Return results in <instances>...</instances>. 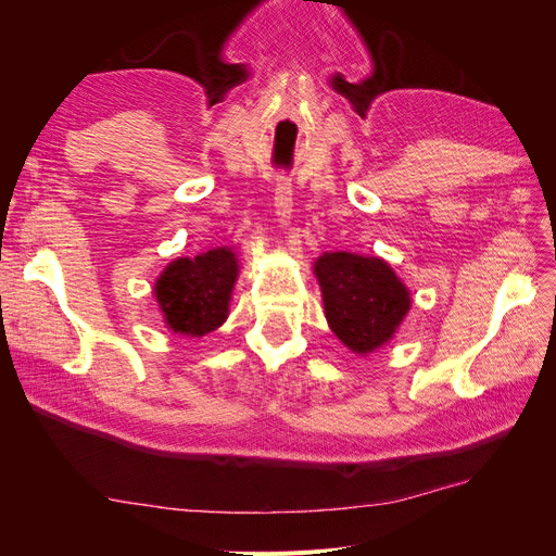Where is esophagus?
Wrapping results in <instances>:
<instances>
[{
    "label": "esophagus",
    "instance_id": "esophagus-1",
    "mask_svg": "<svg viewBox=\"0 0 556 556\" xmlns=\"http://www.w3.org/2000/svg\"><path fill=\"white\" fill-rule=\"evenodd\" d=\"M274 206L278 220L288 225L292 217V180L288 174H278L276 188H274Z\"/></svg>",
    "mask_w": 556,
    "mask_h": 556
}]
</instances>
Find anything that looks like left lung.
I'll use <instances>...</instances> for the list:
<instances>
[{"label":"left lung","mask_w":556,"mask_h":556,"mask_svg":"<svg viewBox=\"0 0 556 556\" xmlns=\"http://www.w3.org/2000/svg\"><path fill=\"white\" fill-rule=\"evenodd\" d=\"M331 331L355 352H371L392 339L410 308L408 290L378 257L327 252L315 262Z\"/></svg>","instance_id":"left-lung-1"}]
</instances>
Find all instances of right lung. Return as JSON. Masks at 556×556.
<instances>
[{
	"mask_svg": "<svg viewBox=\"0 0 556 556\" xmlns=\"http://www.w3.org/2000/svg\"><path fill=\"white\" fill-rule=\"evenodd\" d=\"M239 264L229 248H217L194 260H176L155 285L166 325L176 333L204 336L227 317Z\"/></svg>",
	"mask_w": 556,
	"mask_h": 556,
	"instance_id": "1",
	"label": "right lung"
}]
</instances>
